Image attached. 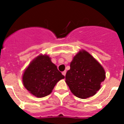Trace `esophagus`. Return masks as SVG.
Returning a JSON list of instances; mask_svg holds the SVG:
<instances>
[{
	"label": "esophagus",
	"instance_id": "34e87169",
	"mask_svg": "<svg viewBox=\"0 0 124 124\" xmlns=\"http://www.w3.org/2000/svg\"><path fill=\"white\" fill-rule=\"evenodd\" d=\"M66 71H63V73H62V74H63V75H64V76H65V75H66Z\"/></svg>",
	"mask_w": 124,
	"mask_h": 124
}]
</instances>
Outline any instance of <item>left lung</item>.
I'll use <instances>...</instances> for the list:
<instances>
[{
    "mask_svg": "<svg viewBox=\"0 0 124 124\" xmlns=\"http://www.w3.org/2000/svg\"><path fill=\"white\" fill-rule=\"evenodd\" d=\"M66 83L74 96L86 99L96 94L106 78V73L92 55L85 50L79 51L70 64L66 74Z\"/></svg>",
    "mask_w": 124,
    "mask_h": 124,
    "instance_id": "left-lung-1",
    "label": "left lung"
}]
</instances>
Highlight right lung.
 <instances>
[{
    "label": "right lung",
    "mask_w": 124,
    "mask_h": 124,
    "mask_svg": "<svg viewBox=\"0 0 124 124\" xmlns=\"http://www.w3.org/2000/svg\"><path fill=\"white\" fill-rule=\"evenodd\" d=\"M64 78L50 57L40 54L25 70L22 81L25 88L33 96L43 97L50 94L56 83Z\"/></svg>",
    "instance_id": "obj_1"
}]
</instances>
